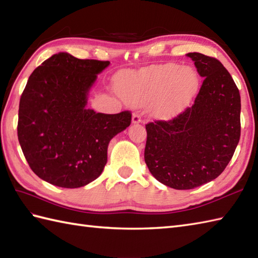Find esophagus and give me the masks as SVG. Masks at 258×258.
<instances>
[{
  "mask_svg": "<svg viewBox=\"0 0 258 258\" xmlns=\"http://www.w3.org/2000/svg\"><path fill=\"white\" fill-rule=\"evenodd\" d=\"M132 122H133L134 124H138V123L142 122V116H141V114H140L139 112H134V113H133Z\"/></svg>",
  "mask_w": 258,
  "mask_h": 258,
  "instance_id": "obj_1",
  "label": "esophagus"
}]
</instances>
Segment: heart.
<instances>
[{
	"instance_id": "heart-1",
	"label": "heart",
	"mask_w": 258,
	"mask_h": 258,
	"mask_svg": "<svg viewBox=\"0 0 258 258\" xmlns=\"http://www.w3.org/2000/svg\"><path fill=\"white\" fill-rule=\"evenodd\" d=\"M199 76L189 67L166 63L145 70L135 78L123 82L122 92L132 102L158 97L163 94L161 112L173 113L194 96Z\"/></svg>"
}]
</instances>
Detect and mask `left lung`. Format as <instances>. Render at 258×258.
<instances>
[{
	"label": "left lung",
	"instance_id": "obj_1",
	"mask_svg": "<svg viewBox=\"0 0 258 258\" xmlns=\"http://www.w3.org/2000/svg\"><path fill=\"white\" fill-rule=\"evenodd\" d=\"M186 55L204 78L194 104L172 119L145 125L146 165L158 182L175 189L220 176L240 136V95L231 74L215 57Z\"/></svg>",
	"mask_w": 258,
	"mask_h": 258
}]
</instances>
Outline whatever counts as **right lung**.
<instances>
[{
    "label": "right lung",
    "mask_w": 258,
    "mask_h": 258,
    "mask_svg": "<svg viewBox=\"0 0 258 258\" xmlns=\"http://www.w3.org/2000/svg\"><path fill=\"white\" fill-rule=\"evenodd\" d=\"M108 61L54 54L30 75L19 107L18 138L31 169L52 185L78 188L102 174L107 146L132 114L95 113L87 95Z\"/></svg>",
    "instance_id": "1"
}]
</instances>
